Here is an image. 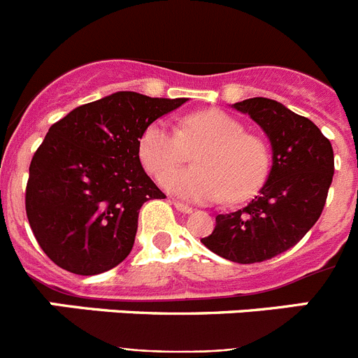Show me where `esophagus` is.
I'll list each match as a JSON object with an SVG mask.
<instances>
[{
  "mask_svg": "<svg viewBox=\"0 0 358 358\" xmlns=\"http://www.w3.org/2000/svg\"><path fill=\"white\" fill-rule=\"evenodd\" d=\"M172 204L173 206H176V210H179L181 211V213H192V206H188V204H182V202H179V201H172Z\"/></svg>",
  "mask_w": 358,
  "mask_h": 358,
  "instance_id": "obj_1",
  "label": "esophagus"
}]
</instances>
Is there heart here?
Returning <instances> with one entry per match:
<instances>
[{
    "mask_svg": "<svg viewBox=\"0 0 358 358\" xmlns=\"http://www.w3.org/2000/svg\"><path fill=\"white\" fill-rule=\"evenodd\" d=\"M196 152L195 169H176ZM145 169L161 176V185L173 195L194 202H215L227 195L236 202L260 188L268 170L264 141L243 131V125L222 110H201L181 120L179 131L166 122L148 125L140 141Z\"/></svg>",
    "mask_w": 358,
    "mask_h": 358,
    "instance_id": "1",
    "label": "heart"
}]
</instances>
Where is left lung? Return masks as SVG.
I'll use <instances>...</instances> for the list:
<instances>
[{
    "label": "left lung",
    "instance_id": "1",
    "mask_svg": "<svg viewBox=\"0 0 358 358\" xmlns=\"http://www.w3.org/2000/svg\"><path fill=\"white\" fill-rule=\"evenodd\" d=\"M231 107L267 134L273 164L248 206L217 215L201 242L229 262L256 264L294 248L317 222L334 179V148L314 122L276 100L256 96Z\"/></svg>",
    "mask_w": 358,
    "mask_h": 358
}]
</instances>
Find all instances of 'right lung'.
<instances>
[{"label":"right lung","instance_id":"1","mask_svg":"<svg viewBox=\"0 0 358 358\" xmlns=\"http://www.w3.org/2000/svg\"><path fill=\"white\" fill-rule=\"evenodd\" d=\"M185 102L118 91L50 127L31 157L27 217L53 264L93 276L127 258L141 206L164 197L141 166V136Z\"/></svg>","mask_w":358,"mask_h":358}]
</instances>
